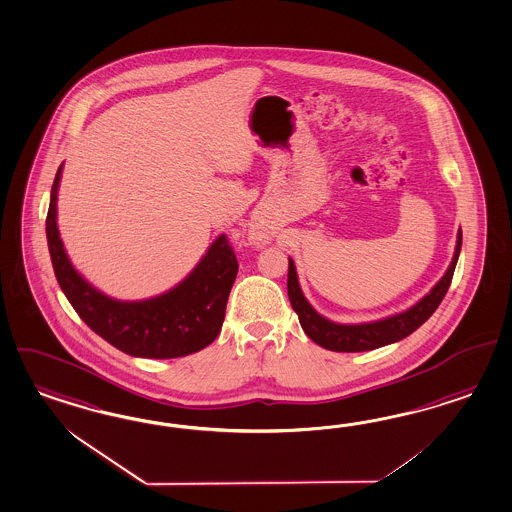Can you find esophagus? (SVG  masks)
<instances>
[{
	"mask_svg": "<svg viewBox=\"0 0 512 512\" xmlns=\"http://www.w3.org/2000/svg\"><path fill=\"white\" fill-rule=\"evenodd\" d=\"M258 234V237H262V232H256Z\"/></svg>",
	"mask_w": 512,
	"mask_h": 512,
	"instance_id": "1",
	"label": "esophagus"
}]
</instances>
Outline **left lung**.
<instances>
[{
  "instance_id": "left-lung-1",
  "label": "left lung",
  "mask_w": 512,
  "mask_h": 512,
  "mask_svg": "<svg viewBox=\"0 0 512 512\" xmlns=\"http://www.w3.org/2000/svg\"><path fill=\"white\" fill-rule=\"evenodd\" d=\"M462 249V228L456 234V247H454L453 260L449 263L445 275L439 278L436 286L430 292L419 299L408 310L398 312L393 316L381 318L376 322L365 323H336L327 320L316 308L308 303L305 293L301 290L297 269L292 258H288V297L293 310L299 316V323L310 340H314L318 346L331 351H370L395 344L398 340L417 331L439 307L445 293L451 286L456 262Z\"/></svg>"
}]
</instances>
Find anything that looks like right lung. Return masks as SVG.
I'll list each match as a JSON object with an SVG mask.
<instances>
[{
	"label": "right lung",
	"instance_id": "right-lung-1",
	"mask_svg": "<svg viewBox=\"0 0 512 512\" xmlns=\"http://www.w3.org/2000/svg\"><path fill=\"white\" fill-rule=\"evenodd\" d=\"M63 162L50 192L46 239L59 288L89 329L117 350L146 359H174L204 350L222 329L237 260L220 234L187 277L166 292L123 301L95 288L76 271L58 230V190Z\"/></svg>",
	"mask_w": 512,
	"mask_h": 512
}]
</instances>
